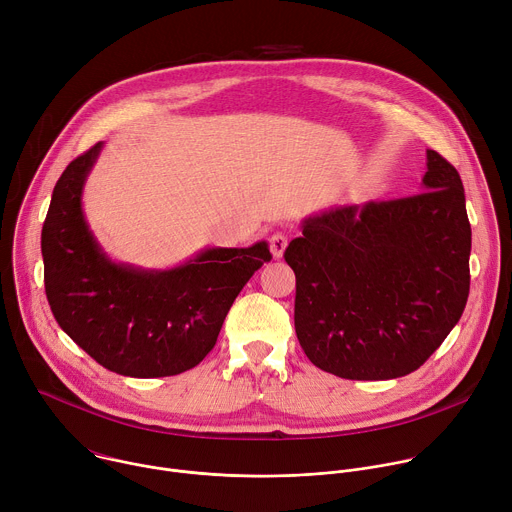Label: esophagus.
<instances>
[{"label": "esophagus", "mask_w": 512, "mask_h": 512, "mask_svg": "<svg viewBox=\"0 0 512 512\" xmlns=\"http://www.w3.org/2000/svg\"><path fill=\"white\" fill-rule=\"evenodd\" d=\"M285 247H287V237H285V233H273V235L269 237V249H271V255H273L275 259L283 257Z\"/></svg>", "instance_id": "obj_1"}]
</instances>
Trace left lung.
<instances>
[{
  "instance_id": "1",
  "label": "left lung",
  "mask_w": 512,
  "mask_h": 512,
  "mask_svg": "<svg viewBox=\"0 0 512 512\" xmlns=\"http://www.w3.org/2000/svg\"><path fill=\"white\" fill-rule=\"evenodd\" d=\"M470 249L460 174L433 150L423 192L308 216L283 255L306 356L352 381L417 371L466 308Z\"/></svg>"
}]
</instances>
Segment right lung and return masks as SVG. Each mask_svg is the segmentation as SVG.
I'll list each match as a JSON object with an SVG mask.
<instances>
[{
    "label": "right lung",
    "mask_w": 512,
    "mask_h": 512,
    "mask_svg": "<svg viewBox=\"0 0 512 512\" xmlns=\"http://www.w3.org/2000/svg\"><path fill=\"white\" fill-rule=\"evenodd\" d=\"M103 141L58 178L42 227L44 285L58 326L105 369L135 379L194 369L253 273L271 259L265 241L208 247L172 269L115 263L83 212V188Z\"/></svg>",
    "instance_id": "obj_1"
}]
</instances>
